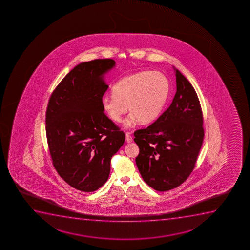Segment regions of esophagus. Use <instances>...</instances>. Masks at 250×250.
Returning <instances> with one entry per match:
<instances>
[{
    "mask_svg": "<svg viewBox=\"0 0 250 250\" xmlns=\"http://www.w3.org/2000/svg\"><path fill=\"white\" fill-rule=\"evenodd\" d=\"M125 141H126V142H128V143L132 142L133 138L132 136L130 135V133L127 132L126 134H125Z\"/></svg>",
    "mask_w": 250,
    "mask_h": 250,
    "instance_id": "esophagus-1",
    "label": "esophagus"
}]
</instances>
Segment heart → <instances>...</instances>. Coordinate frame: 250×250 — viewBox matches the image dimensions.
<instances>
[{
    "instance_id": "b5f03b06",
    "label": "heart",
    "mask_w": 250,
    "mask_h": 250,
    "mask_svg": "<svg viewBox=\"0 0 250 250\" xmlns=\"http://www.w3.org/2000/svg\"><path fill=\"white\" fill-rule=\"evenodd\" d=\"M170 81L160 72L142 71L125 77L112 88V95L101 100L104 111L114 122L120 123L127 112L131 113L125 122L132 126L138 121L149 124L161 114L170 94Z\"/></svg>"
}]
</instances>
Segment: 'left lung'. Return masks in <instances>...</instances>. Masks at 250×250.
Listing matches in <instances>:
<instances>
[{
	"label": "left lung",
	"instance_id": "1",
	"mask_svg": "<svg viewBox=\"0 0 250 250\" xmlns=\"http://www.w3.org/2000/svg\"><path fill=\"white\" fill-rule=\"evenodd\" d=\"M176 92L166 111L150 126L134 133L140 153L135 158L147 185L166 191L179 187L195 167L204 130L199 100L178 69Z\"/></svg>",
	"mask_w": 250,
	"mask_h": 250
}]
</instances>
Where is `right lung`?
Masks as SVG:
<instances>
[{
    "mask_svg": "<svg viewBox=\"0 0 250 250\" xmlns=\"http://www.w3.org/2000/svg\"><path fill=\"white\" fill-rule=\"evenodd\" d=\"M115 66L110 59L81 62L59 83L48 101L46 134L53 166L68 185L84 192L107 182L112 156L125 138L101 105L109 88L104 75Z\"/></svg>",
    "mask_w": 250,
    "mask_h": 250,
    "instance_id": "obj_1",
    "label": "right lung"
}]
</instances>
